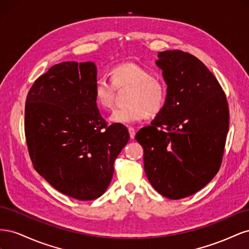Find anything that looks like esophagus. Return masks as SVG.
I'll return each mask as SVG.
<instances>
[{
  "label": "esophagus",
  "mask_w": 249,
  "mask_h": 249,
  "mask_svg": "<svg viewBox=\"0 0 249 249\" xmlns=\"http://www.w3.org/2000/svg\"><path fill=\"white\" fill-rule=\"evenodd\" d=\"M127 131H129L130 138H131V139H134V138H135V134H136V131H135L134 127L129 126V127H127Z\"/></svg>",
  "instance_id": "obj_1"
}]
</instances>
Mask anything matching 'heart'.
<instances>
[{"mask_svg":"<svg viewBox=\"0 0 249 249\" xmlns=\"http://www.w3.org/2000/svg\"><path fill=\"white\" fill-rule=\"evenodd\" d=\"M111 82L105 78L97 79L94 85V101L97 107L111 110L115 105L117 90L129 89L125 96L127 106L113 112L110 122L123 124L144 120L163 110L167 100V86L145 67L126 62L113 67Z\"/></svg>","mask_w":249,"mask_h":249,"instance_id":"heart-1","label":"heart"}]
</instances>
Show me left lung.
Instances as JSON below:
<instances>
[{
  "instance_id": "obj_1",
  "label": "left lung",
  "mask_w": 249,
  "mask_h": 249,
  "mask_svg": "<svg viewBox=\"0 0 249 249\" xmlns=\"http://www.w3.org/2000/svg\"><path fill=\"white\" fill-rule=\"evenodd\" d=\"M158 56L166 104L135 139L143 147L144 171L155 190L180 199L199 191L219 170L230 110L219 82L199 59L178 50Z\"/></svg>"
}]
</instances>
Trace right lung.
<instances>
[{
  "mask_svg": "<svg viewBox=\"0 0 249 249\" xmlns=\"http://www.w3.org/2000/svg\"><path fill=\"white\" fill-rule=\"evenodd\" d=\"M95 82L94 63L62 62L35 80L26 100L25 135L35 170L79 200L106 191L130 138L124 124L108 125L101 115Z\"/></svg>",
  "mask_w": 249,
  "mask_h": 249,
  "instance_id": "add662e5",
  "label": "right lung"
}]
</instances>
